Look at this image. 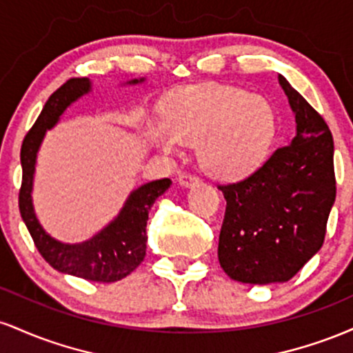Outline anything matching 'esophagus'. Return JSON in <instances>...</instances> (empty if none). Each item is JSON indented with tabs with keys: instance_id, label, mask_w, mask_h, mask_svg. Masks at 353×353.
Wrapping results in <instances>:
<instances>
[{
	"instance_id": "34e87169",
	"label": "esophagus",
	"mask_w": 353,
	"mask_h": 353,
	"mask_svg": "<svg viewBox=\"0 0 353 353\" xmlns=\"http://www.w3.org/2000/svg\"><path fill=\"white\" fill-rule=\"evenodd\" d=\"M199 182V177L194 176V174H182V176H179V184L184 185V188H190V185L197 184Z\"/></svg>"
}]
</instances>
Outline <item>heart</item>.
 Segmentation results:
<instances>
[{"label":"heart","mask_w":353,"mask_h":353,"mask_svg":"<svg viewBox=\"0 0 353 353\" xmlns=\"http://www.w3.org/2000/svg\"><path fill=\"white\" fill-rule=\"evenodd\" d=\"M165 121L149 128L151 143L164 151L199 143L202 168L224 181L254 172L264 163L275 136L270 104L236 86L184 89L169 101Z\"/></svg>","instance_id":"b5f03b06"}]
</instances>
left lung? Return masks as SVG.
Listing matches in <instances>:
<instances>
[{
  "mask_svg": "<svg viewBox=\"0 0 353 353\" xmlns=\"http://www.w3.org/2000/svg\"><path fill=\"white\" fill-rule=\"evenodd\" d=\"M297 136L252 174L217 185L225 214L219 262L244 283L287 282L319 252L335 202L334 137L323 117L279 74Z\"/></svg>",
  "mask_w": 353,
  "mask_h": 353,
  "instance_id": "8db88e82",
  "label": "left lung"
}]
</instances>
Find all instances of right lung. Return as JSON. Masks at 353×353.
I'll list each match as a JSON object with an SVG mask.
<instances>
[{"label": "right lung", "mask_w": 353, "mask_h": 353, "mask_svg": "<svg viewBox=\"0 0 353 353\" xmlns=\"http://www.w3.org/2000/svg\"><path fill=\"white\" fill-rule=\"evenodd\" d=\"M137 83V81H132ZM91 89L88 78H72L50 96L33 128L24 136L21 144L23 179L19 188V212L30 230L36 249L44 261L59 272L76 275L92 282H116L124 279L144 261L145 225L154 201L171 185V179L148 182L141 185L125 201L123 210L98 236L78 245L61 244L44 232L34 216L31 204L36 152L46 129H51L72 101Z\"/></svg>", "instance_id": "1"}]
</instances>
